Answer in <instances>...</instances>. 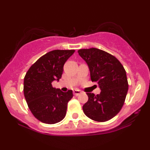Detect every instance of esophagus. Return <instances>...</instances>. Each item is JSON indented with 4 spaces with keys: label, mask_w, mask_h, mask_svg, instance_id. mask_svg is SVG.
Masks as SVG:
<instances>
[{
    "label": "esophagus",
    "mask_w": 150,
    "mask_h": 150,
    "mask_svg": "<svg viewBox=\"0 0 150 150\" xmlns=\"http://www.w3.org/2000/svg\"><path fill=\"white\" fill-rule=\"evenodd\" d=\"M82 92H81L80 90H79V89H75V90H73V94H75V96H77L79 95V94H80Z\"/></svg>",
    "instance_id": "esophagus-1"
}]
</instances>
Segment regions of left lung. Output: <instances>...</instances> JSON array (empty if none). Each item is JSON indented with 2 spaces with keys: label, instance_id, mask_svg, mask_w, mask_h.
<instances>
[{
  "label": "left lung",
  "instance_id": "obj_1",
  "mask_svg": "<svg viewBox=\"0 0 150 150\" xmlns=\"http://www.w3.org/2000/svg\"><path fill=\"white\" fill-rule=\"evenodd\" d=\"M78 53L88 65L91 80L101 89L97 95L87 93L84 113L96 121H107L118 114L124 104L128 89L126 72L116 57L102 50L80 49Z\"/></svg>",
  "mask_w": 150,
  "mask_h": 150
}]
</instances>
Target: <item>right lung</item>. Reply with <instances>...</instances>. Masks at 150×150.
<instances>
[{"instance_id": "add662e5", "label": "right lung", "mask_w": 150, "mask_h": 150, "mask_svg": "<svg viewBox=\"0 0 150 150\" xmlns=\"http://www.w3.org/2000/svg\"><path fill=\"white\" fill-rule=\"evenodd\" d=\"M75 50H53L39 58L26 73L24 95L31 112L47 124L58 123L65 118L73 91L63 92L53 88L52 82L59 81L63 65Z\"/></svg>"}]
</instances>
